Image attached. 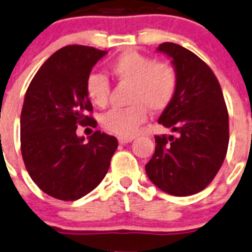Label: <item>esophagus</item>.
<instances>
[{"instance_id": "1", "label": "esophagus", "mask_w": 252, "mask_h": 252, "mask_svg": "<svg viewBox=\"0 0 252 252\" xmlns=\"http://www.w3.org/2000/svg\"><path fill=\"white\" fill-rule=\"evenodd\" d=\"M134 140V136H118V143L120 144H127Z\"/></svg>"}]
</instances>
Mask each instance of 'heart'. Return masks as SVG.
Segmentation results:
<instances>
[{
  "mask_svg": "<svg viewBox=\"0 0 252 252\" xmlns=\"http://www.w3.org/2000/svg\"><path fill=\"white\" fill-rule=\"evenodd\" d=\"M118 83L130 85V107L111 109L100 117L105 131L118 136H132L147 121L148 109L154 113L164 111L177 90V72L171 64L156 62L136 51H125L109 66ZM89 100L96 107H105L109 99V83L100 74H92L85 84Z\"/></svg>",
  "mask_w": 252,
  "mask_h": 252,
  "instance_id": "b5f03b06",
  "label": "heart"
}]
</instances>
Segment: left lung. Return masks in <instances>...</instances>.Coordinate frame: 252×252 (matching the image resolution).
<instances>
[{
  "label": "left lung",
  "instance_id": "left-lung-1",
  "mask_svg": "<svg viewBox=\"0 0 252 252\" xmlns=\"http://www.w3.org/2000/svg\"><path fill=\"white\" fill-rule=\"evenodd\" d=\"M171 59L177 90L159 124L177 136H156V152L145 171L164 192L189 196L213 181L227 154L228 112L216 75L195 53L176 43L157 48Z\"/></svg>",
  "mask_w": 252,
  "mask_h": 252
}]
</instances>
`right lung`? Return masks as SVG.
<instances>
[{
    "label": "right lung",
    "instance_id": "obj_1",
    "mask_svg": "<svg viewBox=\"0 0 252 252\" xmlns=\"http://www.w3.org/2000/svg\"><path fill=\"white\" fill-rule=\"evenodd\" d=\"M107 51L66 46L38 70L24 98L21 154L30 177L43 192L64 201L85 196L102 182L118 147L115 136L95 131L88 141L77 125L95 127L87 116L93 105L85 84Z\"/></svg>",
    "mask_w": 252,
    "mask_h": 252
}]
</instances>
